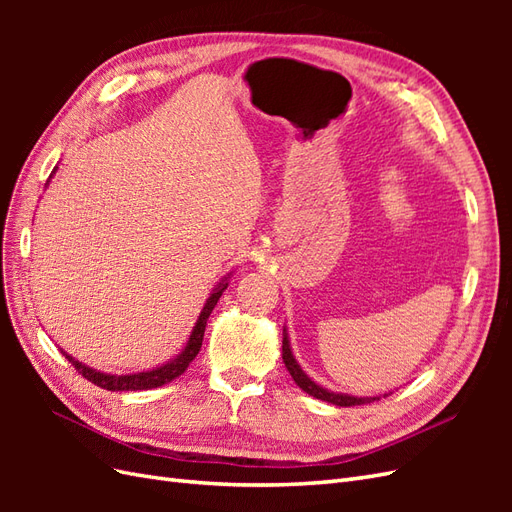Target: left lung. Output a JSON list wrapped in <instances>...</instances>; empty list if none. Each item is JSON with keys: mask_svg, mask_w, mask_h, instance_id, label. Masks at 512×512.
I'll use <instances>...</instances> for the list:
<instances>
[{"mask_svg": "<svg viewBox=\"0 0 512 512\" xmlns=\"http://www.w3.org/2000/svg\"><path fill=\"white\" fill-rule=\"evenodd\" d=\"M282 359L286 363V369L290 371L292 380L297 382L299 389H303L307 395H312L316 399H322V401H329V404L333 406H361V404H371V401H376L380 397H352V395H346V393H333L329 389H322L320 384H316L312 378H309L305 371L301 369V365L297 363V359L292 356V350H290V342H288V333L284 329V339H282ZM391 395V393H389ZM386 397V395H384Z\"/></svg>", "mask_w": 512, "mask_h": 512, "instance_id": "obj_1", "label": "left lung"}]
</instances>
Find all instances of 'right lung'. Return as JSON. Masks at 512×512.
Listing matches in <instances>:
<instances>
[{
  "instance_id": "1",
  "label": "right lung",
  "mask_w": 512,
  "mask_h": 512,
  "mask_svg": "<svg viewBox=\"0 0 512 512\" xmlns=\"http://www.w3.org/2000/svg\"><path fill=\"white\" fill-rule=\"evenodd\" d=\"M228 288V277H224V280L213 288L211 297L207 299L203 312H200L198 320H196V327L192 329V335L188 339V344H185V348L181 350V354H177L173 361H168L156 369H149V371H138V374H126V376H115V374H102V371L98 369H91L83 363H79L76 359H72V356L68 352H64L66 359L74 365V369L79 371V374H83V378H87L89 382H94L96 386H100V389H106V391H149V389H158V386L170 382L179 378L185 369H188V365L196 359V354L200 350V346H203V335H205V327H207V320L213 312V307L218 305L222 292Z\"/></svg>"
}]
</instances>
